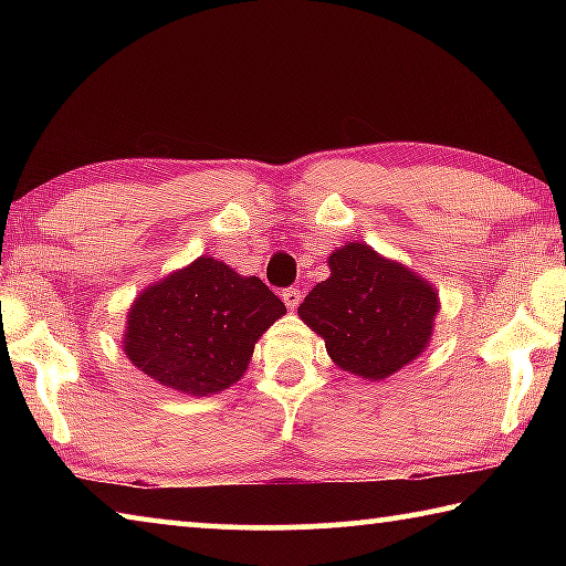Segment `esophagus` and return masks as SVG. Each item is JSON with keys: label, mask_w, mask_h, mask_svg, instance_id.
Wrapping results in <instances>:
<instances>
[{"label": "esophagus", "mask_w": 566, "mask_h": 566, "mask_svg": "<svg viewBox=\"0 0 566 566\" xmlns=\"http://www.w3.org/2000/svg\"><path fill=\"white\" fill-rule=\"evenodd\" d=\"M282 300H284V304L290 306V310L294 312L296 306H300V302H302V292H300V290H294V286H290V290H284V292H282Z\"/></svg>", "instance_id": "obj_1"}]
</instances>
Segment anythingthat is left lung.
Listing matches in <instances>:
<instances>
[{
	"instance_id": "left-lung-1",
	"label": "left lung",
	"mask_w": 566,
	"mask_h": 566,
	"mask_svg": "<svg viewBox=\"0 0 566 566\" xmlns=\"http://www.w3.org/2000/svg\"><path fill=\"white\" fill-rule=\"evenodd\" d=\"M329 270L296 314L324 339L339 369L379 381L427 349L439 296L424 276L361 242L334 249Z\"/></svg>"
}]
</instances>
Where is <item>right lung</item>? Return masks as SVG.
<instances>
[{
	"label": "right lung",
	"instance_id": "right-lung-1",
	"mask_svg": "<svg viewBox=\"0 0 566 566\" xmlns=\"http://www.w3.org/2000/svg\"><path fill=\"white\" fill-rule=\"evenodd\" d=\"M284 314L260 276L199 256L134 300L122 347L161 387L207 397L242 379L254 344Z\"/></svg>",
	"mask_w": 566,
	"mask_h": 566
}]
</instances>
